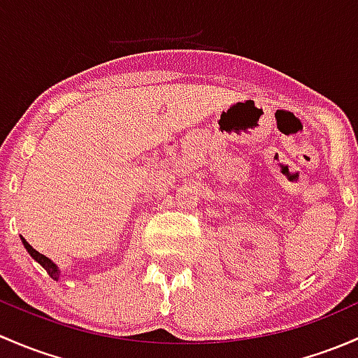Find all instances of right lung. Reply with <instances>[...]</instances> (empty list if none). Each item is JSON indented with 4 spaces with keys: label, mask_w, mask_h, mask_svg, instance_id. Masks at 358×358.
Wrapping results in <instances>:
<instances>
[{
    "label": "right lung",
    "mask_w": 358,
    "mask_h": 358,
    "mask_svg": "<svg viewBox=\"0 0 358 358\" xmlns=\"http://www.w3.org/2000/svg\"><path fill=\"white\" fill-rule=\"evenodd\" d=\"M20 239H22V243H24L25 250H27V252H29V255H31L32 259H34L36 262H38V264H41V265H43L44 271H46L48 274H50V278L57 279V281H58V278H60V271H58L57 264H53V262H51L50 259H48V257H44L43 253L36 252V250L32 248V246L29 245L27 241H25V238H22V236H20Z\"/></svg>",
    "instance_id": "right-lung-1"
}]
</instances>
